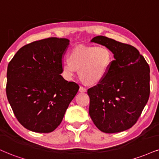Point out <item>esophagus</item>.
Wrapping results in <instances>:
<instances>
[{
    "mask_svg": "<svg viewBox=\"0 0 159 159\" xmlns=\"http://www.w3.org/2000/svg\"><path fill=\"white\" fill-rule=\"evenodd\" d=\"M87 91V89L84 87H83V86H81L79 88V92L80 93H85V92Z\"/></svg>",
    "mask_w": 159,
    "mask_h": 159,
    "instance_id": "34e87169",
    "label": "esophagus"
}]
</instances>
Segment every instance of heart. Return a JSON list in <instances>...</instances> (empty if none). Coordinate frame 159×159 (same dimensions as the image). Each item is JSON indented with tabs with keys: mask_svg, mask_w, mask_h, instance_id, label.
I'll list each match as a JSON object with an SVG mask.
<instances>
[{
	"mask_svg": "<svg viewBox=\"0 0 159 159\" xmlns=\"http://www.w3.org/2000/svg\"><path fill=\"white\" fill-rule=\"evenodd\" d=\"M69 60L61 62L62 75L70 81L79 70L82 80L90 84L98 83L107 75L112 62V52L101 46H78L72 49Z\"/></svg>",
	"mask_w": 159,
	"mask_h": 159,
	"instance_id": "heart-1",
	"label": "heart"
}]
</instances>
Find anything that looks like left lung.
<instances>
[{
  "label": "left lung",
  "instance_id": "obj_1",
  "mask_svg": "<svg viewBox=\"0 0 159 159\" xmlns=\"http://www.w3.org/2000/svg\"><path fill=\"white\" fill-rule=\"evenodd\" d=\"M91 42L107 47L115 60L106 77L88 89L89 116L104 133L127 130L136 123L148 101L150 66L133 46L102 35Z\"/></svg>",
  "mask_w": 159,
  "mask_h": 159
}]
</instances>
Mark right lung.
<instances>
[{
  "mask_svg": "<svg viewBox=\"0 0 159 159\" xmlns=\"http://www.w3.org/2000/svg\"><path fill=\"white\" fill-rule=\"evenodd\" d=\"M66 38H49L24 46L9 63L7 96L15 117L35 133L55 130L79 86L61 74Z\"/></svg>",
  "mask_w": 159,
  "mask_h": 159,
  "instance_id": "obj_1",
  "label": "right lung"
}]
</instances>
